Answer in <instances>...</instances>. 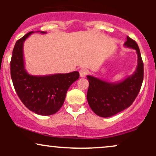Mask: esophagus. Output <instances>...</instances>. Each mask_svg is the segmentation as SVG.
I'll list each match as a JSON object with an SVG mask.
<instances>
[{
    "instance_id": "1",
    "label": "esophagus",
    "mask_w": 156,
    "mask_h": 156,
    "mask_svg": "<svg viewBox=\"0 0 156 156\" xmlns=\"http://www.w3.org/2000/svg\"><path fill=\"white\" fill-rule=\"evenodd\" d=\"M80 77H85L88 73V70L87 69H84V68H82V69H80Z\"/></svg>"
}]
</instances>
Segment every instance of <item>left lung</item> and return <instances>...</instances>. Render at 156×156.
I'll return each mask as SVG.
<instances>
[{
	"mask_svg": "<svg viewBox=\"0 0 156 156\" xmlns=\"http://www.w3.org/2000/svg\"><path fill=\"white\" fill-rule=\"evenodd\" d=\"M125 45L136 50L138 54L136 70L126 79L117 83L103 81L87 76L89 88L87 101L97 115L109 117L131 105L140 91L144 78V63L135 40L127 37Z\"/></svg>",
	"mask_w": 156,
	"mask_h": 156,
	"instance_id": "8db88e82",
	"label": "left lung"
}]
</instances>
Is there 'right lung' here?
<instances>
[{
    "instance_id": "add662e5",
    "label": "right lung",
    "mask_w": 156,
    "mask_h": 156,
    "mask_svg": "<svg viewBox=\"0 0 156 156\" xmlns=\"http://www.w3.org/2000/svg\"><path fill=\"white\" fill-rule=\"evenodd\" d=\"M32 33L26 34L16 42L10 62L11 77L17 95L27 108L39 115H51L63 105L68 89L78 79L79 73L47 76L28 74L24 68L23 45Z\"/></svg>"
}]
</instances>
